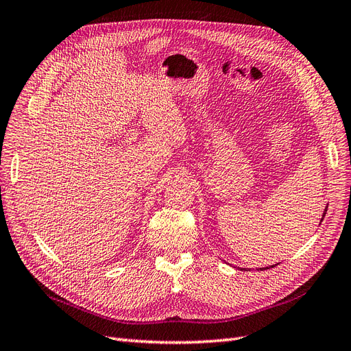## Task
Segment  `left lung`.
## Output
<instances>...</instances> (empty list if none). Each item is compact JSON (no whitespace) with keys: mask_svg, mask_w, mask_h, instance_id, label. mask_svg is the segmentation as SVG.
<instances>
[{"mask_svg":"<svg viewBox=\"0 0 351 351\" xmlns=\"http://www.w3.org/2000/svg\"><path fill=\"white\" fill-rule=\"evenodd\" d=\"M325 214H326V208H325V210H324V215H322V219H324ZM322 219H321V221H322ZM271 268H274V265H272V267H271ZM262 269H269V268H262Z\"/></svg>","mask_w":351,"mask_h":351,"instance_id":"1","label":"left lung"}]
</instances>
